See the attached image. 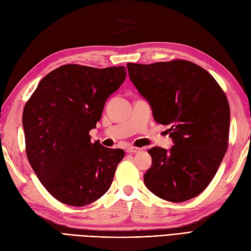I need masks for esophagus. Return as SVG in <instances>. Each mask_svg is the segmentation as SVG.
I'll use <instances>...</instances> for the list:
<instances>
[{
  "mask_svg": "<svg viewBox=\"0 0 251 251\" xmlns=\"http://www.w3.org/2000/svg\"><path fill=\"white\" fill-rule=\"evenodd\" d=\"M141 151L140 148H136V147H130L126 149V152L127 153H131V154H134V153H139Z\"/></svg>",
  "mask_w": 251,
  "mask_h": 251,
  "instance_id": "obj_1",
  "label": "esophagus"
}]
</instances>
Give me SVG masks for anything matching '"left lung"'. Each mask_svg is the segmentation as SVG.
Masks as SVG:
<instances>
[{
    "instance_id": "obj_1",
    "label": "left lung",
    "mask_w": 251,
    "mask_h": 251,
    "mask_svg": "<svg viewBox=\"0 0 251 251\" xmlns=\"http://www.w3.org/2000/svg\"><path fill=\"white\" fill-rule=\"evenodd\" d=\"M139 94L157 124L169 126L174 146L149 150L152 165L147 188L173 202L191 200L212 180L228 148L230 107L210 74L186 60L153 64L127 63Z\"/></svg>"
}]
</instances>
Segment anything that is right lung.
<instances>
[{"label":"right lung","instance_id":"1","mask_svg":"<svg viewBox=\"0 0 251 251\" xmlns=\"http://www.w3.org/2000/svg\"><path fill=\"white\" fill-rule=\"evenodd\" d=\"M126 76L125 66L62 65L40 81L25 104L27 158L46 190L65 205H89L112 185L125 151L92 144L89 133Z\"/></svg>","mask_w":251,"mask_h":251}]
</instances>
